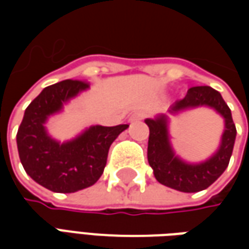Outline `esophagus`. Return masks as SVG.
<instances>
[{
    "label": "esophagus",
    "mask_w": 249,
    "mask_h": 249,
    "mask_svg": "<svg viewBox=\"0 0 249 249\" xmlns=\"http://www.w3.org/2000/svg\"><path fill=\"white\" fill-rule=\"evenodd\" d=\"M142 119H144V114L135 113V114H132V116L129 117V123H139V121H141Z\"/></svg>",
    "instance_id": "34e87169"
}]
</instances>
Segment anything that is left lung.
<instances>
[{
  "label": "left lung",
  "instance_id": "left-lung-1",
  "mask_svg": "<svg viewBox=\"0 0 249 249\" xmlns=\"http://www.w3.org/2000/svg\"><path fill=\"white\" fill-rule=\"evenodd\" d=\"M198 107L213 109L224 119V132L217 151L201 162L184 161L175 153L169 140L168 117L165 114L145 120V124L149 126L148 162L153 169V175L160 184L180 192H200L212 185L228 167L235 145L236 126L231 109L213 88L193 87L188 89L187 96L173 104L169 108V113L178 114Z\"/></svg>",
  "mask_w": 249,
  "mask_h": 249
}]
</instances>
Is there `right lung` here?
<instances>
[{
	"instance_id": "right-lung-1",
	"label": "right lung",
	"mask_w": 249,
	"mask_h": 249,
	"mask_svg": "<svg viewBox=\"0 0 249 249\" xmlns=\"http://www.w3.org/2000/svg\"><path fill=\"white\" fill-rule=\"evenodd\" d=\"M88 88V82L78 80L57 82L46 87L25 109L17 132L19 160L25 172L52 192L73 193L96 183L107 165L112 142L129 126L92 125L65 142L49 136L48 119Z\"/></svg>"
}]
</instances>
